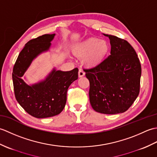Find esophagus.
Instances as JSON below:
<instances>
[{
    "label": "esophagus",
    "mask_w": 157,
    "mask_h": 157,
    "mask_svg": "<svg viewBox=\"0 0 157 157\" xmlns=\"http://www.w3.org/2000/svg\"><path fill=\"white\" fill-rule=\"evenodd\" d=\"M78 75H79V78H82V77H83V76H84V75H85V72L84 71V70H83V69H79V72H78Z\"/></svg>",
    "instance_id": "1"
}]
</instances>
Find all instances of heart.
<instances>
[{
  "instance_id": "b5f03b06",
  "label": "heart",
  "mask_w": 157,
  "mask_h": 157,
  "mask_svg": "<svg viewBox=\"0 0 157 157\" xmlns=\"http://www.w3.org/2000/svg\"><path fill=\"white\" fill-rule=\"evenodd\" d=\"M75 54L83 57V63L88 67H94L101 63L110 51L109 42L103 39L90 38L74 46Z\"/></svg>"
}]
</instances>
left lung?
Returning a JSON list of instances; mask_svg holds the SVG:
<instances>
[{"label":"left lung","mask_w":157,"mask_h":157,"mask_svg":"<svg viewBox=\"0 0 157 157\" xmlns=\"http://www.w3.org/2000/svg\"><path fill=\"white\" fill-rule=\"evenodd\" d=\"M103 34L110 40L111 55L94 67L84 69L90 82V102L96 112L118 114L126 111L138 97L141 65L128 41Z\"/></svg>","instance_id":"1"}]
</instances>
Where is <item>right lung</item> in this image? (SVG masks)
Returning <instances> with one entry per match:
<instances>
[{"label":"right lung","mask_w":157,"mask_h":157,"mask_svg":"<svg viewBox=\"0 0 157 157\" xmlns=\"http://www.w3.org/2000/svg\"><path fill=\"white\" fill-rule=\"evenodd\" d=\"M55 36L44 34L26 43L13 67L12 78L17 101L28 114L36 118L51 117L61 113L66 104L69 86L78 78V68L69 71L53 68L44 79L32 85L21 78L32 61L49 51Z\"/></svg>","instance_id":"obj_1"}]
</instances>
